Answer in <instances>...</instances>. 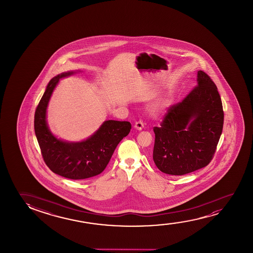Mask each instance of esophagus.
<instances>
[{"label": "esophagus", "mask_w": 253, "mask_h": 253, "mask_svg": "<svg viewBox=\"0 0 253 253\" xmlns=\"http://www.w3.org/2000/svg\"><path fill=\"white\" fill-rule=\"evenodd\" d=\"M134 127H135V129H137V130H142L143 127H144L143 122L141 121V120H140V121L135 122Z\"/></svg>", "instance_id": "34e87169"}]
</instances>
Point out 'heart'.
<instances>
[{
  "mask_svg": "<svg viewBox=\"0 0 253 253\" xmlns=\"http://www.w3.org/2000/svg\"><path fill=\"white\" fill-rule=\"evenodd\" d=\"M169 106V101L163 100L161 101L159 103L155 104L152 107V112L155 115H158L162 113L163 111H165L167 108Z\"/></svg>",
  "mask_w": 253,
  "mask_h": 253,
  "instance_id": "1",
  "label": "heart"
}]
</instances>
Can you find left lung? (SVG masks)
I'll return each instance as SVG.
<instances>
[{
    "instance_id": "left-lung-1",
    "label": "left lung",
    "mask_w": 253,
    "mask_h": 253,
    "mask_svg": "<svg viewBox=\"0 0 253 253\" xmlns=\"http://www.w3.org/2000/svg\"><path fill=\"white\" fill-rule=\"evenodd\" d=\"M197 85L171 105L160 127H154L153 160L163 173L183 175L208 166L224 125L221 98L214 82L198 72Z\"/></svg>"
}]
</instances>
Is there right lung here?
I'll return each mask as SVG.
<instances>
[{"label":"right lung","instance_id":"1","mask_svg":"<svg viewBox=\"0 0 253 253\" xmlns=\"http://www.w3.org/2000/svg\"><path fill=\"white\" fill-rule=\"evenodd\" d=\"M74 72L59 74L50 80L35 114V131L42 157L53 173L72 180H83L102 173L122 139L128 135L129 122L108 120L85 141L68 142L56 138L45 120L46 108L61 78Z\"/></svg>","mask_w":253,"mask_h":253}]
</instances>
